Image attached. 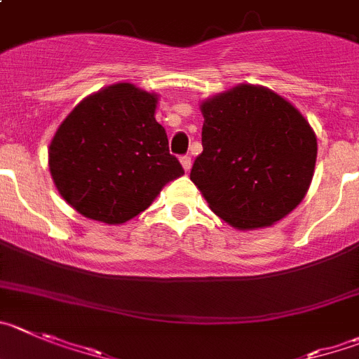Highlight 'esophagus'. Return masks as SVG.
<instances>
[{
	"instance_id": "esophagus-1",
	"label": "esophagus",
	"mask_w": 359,
	"mask_h": 359,
	"mask_svg": "<svg viewBox=\"0 0 359 359\" xmlns=\"http://www.w3.org/2000/svg\"><path fill=\"white\" fill-rule=\"evenodd\" d=\"M180 160H182V165L183 169H185V172H189L190 167H192V158H190L189 154H185V156H182Z\"/></svg>"
}]
</instances>
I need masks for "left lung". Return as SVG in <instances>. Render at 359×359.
I'll return each mask as SVG.
<instances>
[{"label":"left lung","instance_id":"obj_1","mask_svg":"<svg viewBox=\"0 0 359 359\" xmlns=\"http://www.w3.org/2000/svg\"><path fill=\"white\" fill-rule=\"evenodd\" d=\"M203 153L190 180L238 229L271 226L306 194L317 139L306 119L269 88L240 85L205 101Z\"/></svg>","mask_w":359,"mask_h":359}]
</instances>
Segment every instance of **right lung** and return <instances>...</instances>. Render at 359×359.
<instances>
[{
	"mask_svg": "<svg viewBox=\"0 0 359 359\" xmlns=\"http://www.w3.org/2000/svg\"><path fill=\"white\" fill-rule=\"evenodd\" d=\"M154 110L153 94L117 83L81 101L60 124L49 146V170L76 212L121 224L185 174Z\"/></svg>",
	"mask_w": 359,
	"mask_h": 359,
	"instance_id": "1",
	"label": "right lung"
}]
</instances>
